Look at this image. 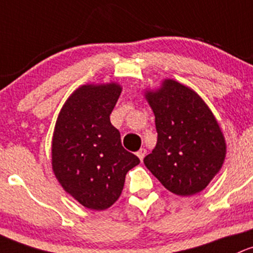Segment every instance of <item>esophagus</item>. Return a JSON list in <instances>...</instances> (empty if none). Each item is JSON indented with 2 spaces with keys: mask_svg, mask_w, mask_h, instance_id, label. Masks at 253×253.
Instances as JSON below:
<instances>
[{
  "mask_svg": "<svg viewBox=\"0 0 253 253\" xmlns=\"http://www.w3.org/2000/svg\"><path fill=\"white\" fill-rule=\"evenodd\" d=\"M136 155H137V157L140 158V161L142 162V160L145 158V156L147 155V150H145V148H140V150L136 152Z\"/></svg>",
  "mask_w": 253,
  "mask_h": 253,
  "instance_id": "esophagus-1",
  "label": "esophagus"
}]
</instances>
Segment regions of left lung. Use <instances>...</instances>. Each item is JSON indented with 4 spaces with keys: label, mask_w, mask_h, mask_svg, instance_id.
Wrapping results in <instances>:
<instances>
[{
    "label": "left lung",
    "mask_w": 253,
    "mask_h": 253,
    "mask_svg": "<svg viewBox=\"0 0 253 253\" xmlns=\"http://www.w3.org/2000/svg\"><path fill=\"white\" fill-rule=\"evenodd\" d=\"M155 114L157 144L144 158L148 170L179 196L202 191L222 168L226 156L224 134L207 103L191 87L165 79L145 90Z\"/></svg>",
    "instance_id": "8db88e82"
}]
</instances>
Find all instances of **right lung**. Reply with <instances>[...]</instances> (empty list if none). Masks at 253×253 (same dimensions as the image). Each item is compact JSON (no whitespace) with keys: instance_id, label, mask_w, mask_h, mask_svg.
I'll use <instances>...</instances> for the list:
<instances>
[{"instance_id":"obj_1","label":"right lung","mask_w":253,"mask_h":253,"mask_svg":"<svg viewBox=\"0 0 253 253\" xmlns=\"http://www.w3.org/2000/svg\"><path fill=\"white\" fill-rule=\"evenodd\" d=\"M121 92L113 82L82 85L67 98L54 126L52 170L64 191L88 210L111 207L126 173L140 163L109 121Z\"/></svg>"}]
</instances>
